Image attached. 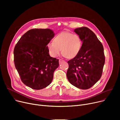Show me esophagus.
Instances as JSON below:
<instances>
[{
	"instance_id": "1",
	"label": "esophagus",
	"mask_w": 120,
	"mask_h": 120,
	"mask_svg": "<svg viewBox=\"0 0 120 120\" xmlns=\"http://www.w3.org/2000/svg\"><path fill=\"white\" fill-rule=\"evenodd\" d=\"M64 60H62V59H59V64H61L62 62H64Z\"/></svg>"
}]
</instances>
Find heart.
I'll return each instance as SVG.
<instances>
[{"mask_svg": "<svg viewBox=\"0 0 120 120\" xmlns=\"http://www.w3.org/2000/svg\"><path fill=\"white\" fill-rule=\"evenodd\" d=\"M82 47V41L79 36L68 32H63L56 35L53 43H49L47 49L52 57H56L61 52L68 58L75 57L79 53Z\"/></svg>", "mask_w": 120, "mask_h": 120, "instance_id": "obj_1", "label": "heart"}]
</instances>
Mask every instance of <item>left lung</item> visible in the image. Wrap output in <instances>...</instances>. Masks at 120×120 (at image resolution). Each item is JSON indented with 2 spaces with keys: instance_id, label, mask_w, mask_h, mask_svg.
Here are the masks:
<instances>
[{
  "instance_id": "left-lung-1",
  "label": "left lung",
  "mask_w": 120,
  "mask_h": 120,
  "mask_svg": "<svg viewBox=\"0 0 120 120\" xmlns=\"http://www.w3.org/2000/svg\"><path fill=\"white\" fill-rule=\"evenodd\" d=\"M83 42L77 56L68 61L67 77L73 86L89 89L102 76L105 63L102 44L93 31L86 27L75 29Z\"/></svg>"
}]
</instances>
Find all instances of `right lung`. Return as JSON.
Here are the masks:
<instances>
[{
    "instance_id": "obj_1",
    "label": "right lung",
    "mask_w": 120,
    "mask_h": 120,
    "mask_svg": "<svg viewBox=\"0 0 120 120\" xmlns=\"http://www.w3.org/2000/svg\"><path fill=\"white\" fill-rule=\"evenodd\" d=\"M54 35L49 29H31L15 46V67L22 82L32 89L39 90L48 86L59 67V59L50 57L47 49Z\"/></svg>"
}]
</instances>
